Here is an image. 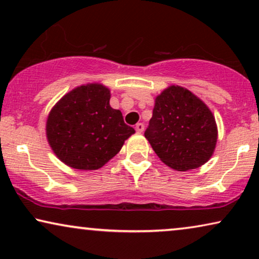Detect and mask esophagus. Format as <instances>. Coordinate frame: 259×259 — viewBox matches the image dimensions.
<instances>
[{
    "instance_id": "esophagus-1",
    "label": "esophagus",
    "mask_w": 259,
    "mask_h": 259,
    "mask_svg": "<svg viewBox=\"0 0 259 259\" xmlns=\"http://www.w3.org/2000/svg\"><path fill=\"white\" fill-rule=\"evenodd\" d=\"M144 130H145V125H144V123H141V122L137 123V125H136V131H137V133H143V132H144Z\"/></svg>"
}]
</instances>
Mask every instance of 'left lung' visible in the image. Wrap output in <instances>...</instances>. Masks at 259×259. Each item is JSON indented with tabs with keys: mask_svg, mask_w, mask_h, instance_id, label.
<instances>
[{
	"mask_svg": "<svg viewBox=\"0 0 259 259\" xmlns=\"http://www.w3.org/2000/svg\"><path fill=\"white\" fill-rule=\"evenodd\" d=\"M145 138L165 165L185 172L210 160L218 128L203 100L186 88L172 84L155 98Z\"/></svg>",
	"mask_w": 259,
	"mask_h": 259,
	"instance_id": "left-lung-1",
	"label": "left lung"
}]
</instances>
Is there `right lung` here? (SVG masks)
Returning a JSON list of instances; mask_svg holds the SVG:
<instances>
[{
  "mask_svg": "<svg viewBox=\"0 0 259 259\" xmlns=\"http://www.w3.org/2000/svg\"><path fill=\"white\" fill-rule=\"evenodd\" d=\"M111 91L94 82L74 88L49 112L46 136L56 157L69 167L98 169L136 133L109 105Z\"/></svg>",
  "mask_w": 259,
  "mask_h": 259,
  "instance_id": "right-lung-1",
  "label": "right lung"
}]
</instances>
